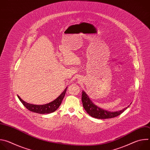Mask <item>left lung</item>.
Segmentation results:
<instances>
[{"label":"left lung","mask_w":150,"mask_h":150,"mask_svg":"<svg viewBox=\"0 0 150 150\" xmlns=\"http://www.w3.org/2000/svg\"><path fill=\"white\" fill-rule=\"evenodd\" d=\"M82 102L84 109L87 113H88V114H89V115L94 118L101 119L115 117L122 113L129 107V105H128L123 110L117 112H110L104 110L95 105L90 99L87 94L83 91H82Z\"/></svg>","instance_id":"obj_1"}]
</instances>
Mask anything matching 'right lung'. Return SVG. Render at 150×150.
<instances>
[{
    "label": "right lung",
    "instance_id": "add662e5",
    "mask_svg": "<svg viewBox=\"0 0 150 150\" xmlns=\"http://www.w3.org/2000/svg\"><path fill=\"white\" fill-rule=\"evenodd\" d=\"M67 88H66L65 90L63 91V93H62V94L56 99H55L54 100L49 103L43 105H35L30 104L27 102H25L24 100H23L19 97V96H18V97L21 101V102L30 111L40 114H48L54 112L59 108V107L61 104L64 97H65V93L67 90Z\"/></svg>",
    "mask_w": 150,
    "mask_h": 150
}]
</instances>
